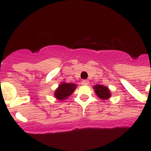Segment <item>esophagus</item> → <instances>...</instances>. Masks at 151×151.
<instances>
[{
	"instance_id": "1",
	"label": "esophagus",
	"mask_w": 151,
	"mask_h": 151,
	"mask_svg": "<svg viewBox=\"0 0 151 151\" xmlns=\"http://www.w3.org/2000/svg\"><path fill=\"white\" fill-rule=\"evenodd\" d=\"M82 85H88L89 84V81L88 80H83L81 81Z\"/></svg>"
}]
</instances>
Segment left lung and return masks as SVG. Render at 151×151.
Returning <instances> with one entry per match:
<instances>
[{
  "label": "left lung",
  "mask_w": 151,
  "mask_h": 151,
  "mask_svg": "<svg viewBox=\"0 0 151 151\" xmlns=\"http://www.w3.org/2000/svg\"><path fill=\"white\" fill-rule=\"evenodd\" d=\"M94 89H95L97 96L99 97L101 99L107 100L111 97V92H110L109 88L106 86L97 84L94 86Z\"/></svg>",
  "instance_id": "left-lung-1"
}]
</instances>
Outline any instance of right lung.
<instances>
[{
  "label": "right lung",
  "instance_id": "obj_1",
  "mask_svg": "<svg viewBox=\"0 0 151 151\" xmlns=\"http://www.w3.org/2000/svg\"><path fill=\"white\" fill-rule=\"evenodd\" d=\"M77 87L76 84L73 83H61L59 87L55 91L54 95L56 98L59 101H64L72 95Z\"/></svg>",
  "mask_w": 151,
  "mask_h": 151
}]
</instances>
